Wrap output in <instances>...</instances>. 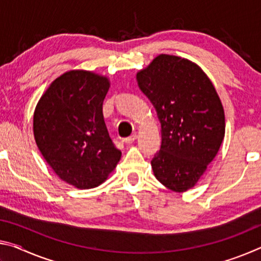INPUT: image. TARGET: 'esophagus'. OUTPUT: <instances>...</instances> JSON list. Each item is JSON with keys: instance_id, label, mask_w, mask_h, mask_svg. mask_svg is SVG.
<instances>
[{"instance_id": "esophagus-1", "label": "esophagus", "mask_w": 261, "mask_h": 261, "mask_svg": "<svg viewBox=\"0 0 261 261\" xmlns=\"http://www.w3.org/2000/svg\"><path fill=\"white\" fill-rule=\"evenodd\" d=\"M136 139H137V135L134 134V135H131L130 137H126V138H124V141L126 144H132Z\"/></svg>"}]
</instances>
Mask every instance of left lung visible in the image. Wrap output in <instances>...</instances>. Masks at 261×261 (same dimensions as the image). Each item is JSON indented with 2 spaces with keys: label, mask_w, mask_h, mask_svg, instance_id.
<instances>
[{
  "label": "left lung",
  "mask_w": 261,
  "mask_h": 261,
  "mask_svg": "<svg viewBox=\"0 0 261 261\" xmlns=\"http://www.w3.org/2000/svg\"><path fill=\"white\" fill-rule=\"evenodd\" d=\"M137 81L161 124V149L151 161L154 176L171 191H188L214 160L226 134L218 92L199 65L169 54L153 59L137 72Z\"/></svg>",
  "instance_id": "1"
}]
</instances>
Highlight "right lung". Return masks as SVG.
I'll return each mask as SVG.
<instances>
[{
    "label": "right lung",
    "mask_w": 261,
    "mask_h": 261,
    "mask_svg": "<svg viewBox=\"0 0 261 261\" xmlns=\"http://www.w3.org/2000/svg\"><path fill=\"white\" fill-rule=\"evenodd\" d=\"M110 79L88 70H69L53 82L33 114L39 151L63 182L87 190L107 179L121 160L103 120Z\"/></svg>",
    "instance_id": "1"
}]
</instances>
